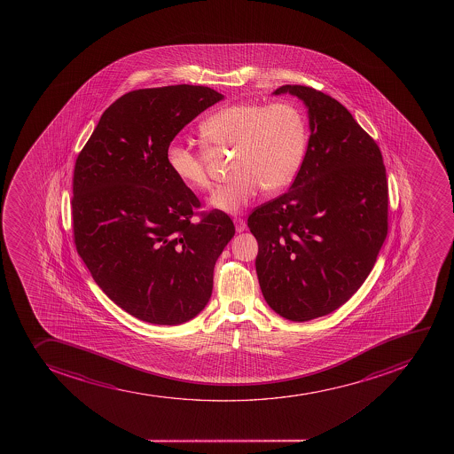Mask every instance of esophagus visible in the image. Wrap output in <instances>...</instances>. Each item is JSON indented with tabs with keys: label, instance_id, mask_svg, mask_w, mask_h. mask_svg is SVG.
<instances>
[{
	"label": "esophagus",
	"instance_id": "obj_1",
	"mask_svg": "<svg viewBox=\"0 0 454 454\" xmlns=\"http://www.w3.org/2000/svg\"><path fill=\"white\" fill-rule=\"evenodd\" d=\"M235 223V230H237V232H244L246 231V228H247V224H246V222H244L241 217H235L234 219Z\"/></svg>",
	"mask_w": 454,
	"mask_h": 454
}]
</instances>
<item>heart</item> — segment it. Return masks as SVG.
<instances>
[{
	"mask_svg": "<svg viewBox=\"0 0 454 454\" xmlns=\"http://www.w3.org/2000/svg\"><path fill=\"white\" fill-rule=\"evenodd\" d=\"M202 139L211 151L235 149L234 179L215 189V208L237 213L265 189L278 192L301 170L308 148L305 115L290 102H241L219 109L202 122ZM167 164L182 184L193 191L211 188L208 151L175 142L167 151Z\"/></svg>",
	"mask_w": 454,
	"mask_h": 454,
	"instance_id": "obj_1",
	"label": "heart"
}]
</instances>
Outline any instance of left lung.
<instances>
[{
    "label": "left lung",
    "mask_w": 454,
    "mask_h": 454,
    "mask_svg": "<svg viewBox=\"0 0 454 454\" xmlns=\"http://www.w3.org/2000/svg\"><path fill=\"white\" fill-rule=\"evenodd\" d=\"M305 102L310 136L292 188L256 207V272L268 305L290 321L330 314L354 296L387 235L382 153L349 111L306 86H281Z\"/></svg>",
    "instance_id": "1"
}]
</instances>
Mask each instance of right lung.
I'll use <instances>...</instances> for the list:
<instances>
[{"label": "right lung", "mask_w": 454, "mask_h": 454, "mask_svg": "<svg viewBox=\"0 0 454 454\" xmlns=\"http://www.w3.org/2000/svg\"><path fill=\"white\" fill-rule=\"evenodd\" d=\"M222 99L189 84L130 91L102 114L78 153L71 202L78 254L105 294L145 323L197 317L234 237L230 215L197 211V195L167 164L176 135Z\"/></svg>", "instance_id": "obj_1"}]
</instances>
